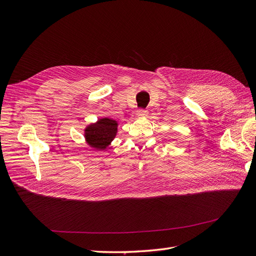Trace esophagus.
I'll return each mask as SVG.
<instances>
[{"label": "esophagus", "mask_w": 256, "mask_h": 256, "mask_svg": "<svg viewBox=\"0 0 256 256\" xmlns=\"http://www.w3.org/2000/svg\"><path fill=\"white\" fill-rule=\"evenodd\" d=\"M147 114H148V111L146 109H144V108H140L138 110L136 111L137 116H146Z\"/></svg>", "instance_id": "esophagus-1"}]
</instances>
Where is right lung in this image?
Segmentation results:
<instances>
[{
    "instance_id": "1",
    "label": "right lung",
    "mask_w": 256,
    "mask_h": 256,
    "mask_svg": "<svg viewBox=\"0 0 256 256\" xmlns=\"http://www.w3.org/2000/svg\"><path fill=\"white\" fill-rule=\"evenodd\" d=\"M116 121L104 118L85 130V137L90 145L98 149H104L116 136Z\"/></svg>"
}]
</instances>
